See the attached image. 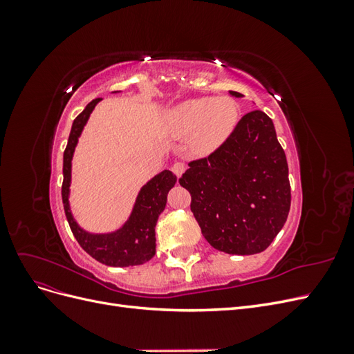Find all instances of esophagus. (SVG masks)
I'll return each mask as SVG.
<instances>
[{"mask_svg":"<svg viewBox=\"0 0 354 354\" xmlns=\"http://www.w3.org/2000/svg\"><path fill=\"white\" fill-rule=\"evenodd\" d=\"M171 169H173V173H174L177 177H180V176L183 174L185 171H186V165H185L183 162H176Z\"/></svg>","mask_w":354,"mask_h":354,"instance_id":"esophagus-1","label":"esophagus"}]
</instances>
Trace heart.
<instances>
[{"instance_id":"1","label":"heart","mask_w":354,"mask_h":354,"mask_svg":"<svg viewBox=\"0 0 354 354\" xmlns=\"http://www.w3.org/2000/svg\"><path fill=\"white\" fill-rule=\"evenodd\" d=\"M238 120V106L229 97L189 99L171 111L169 131L177 138H189L195 153L208 155L233 134Z\"/></svg>"}]
</instances>
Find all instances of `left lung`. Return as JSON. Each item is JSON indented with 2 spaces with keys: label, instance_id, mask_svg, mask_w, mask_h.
<instances>
[{
  "label": "left lung",
  "instance_id": "8db88e82",
  "mask_svg": "<svg viewBox=\"0 0 354 354\" xmlns=\"http://www.w3.org/2000/svg\"><path fill=\"white\" fill-rule=\"evenodd\" d=\"M178 181L190 192L203 238L226 254L264 251L291 207L286 156L273 121L261 111L246 113L227 140L208 158L190 162Z\"/></svg>",
  "mask_w": 354,
  "mask_h": 354
}]
</instances>
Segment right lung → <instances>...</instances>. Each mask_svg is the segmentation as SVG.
Listing matches in <instances>:
<instances>
[{
	"label": "right lung",
	"mask_w": 354,
	"mask_h": 354,
	"mask_svg": "<svg viewBox=\"0 0 354 354\" xmlns=\"http://www.w3.org/2000/svg\"><path fill=\"white\" fill-rule=\"evenodd\" d=\"M102 99L90 102L85 109L75 118L71 128L68 146L63 153V208L75 239L82 250L94 260L112 267L138 266L149 261L156 252L155 226L160 212L165 209L168 192L174 187L177 177L168 169L160 171L138 190L133 209L121 227L108 233H91L82 229L73 218L71 209V181H72V158L77 149L84 127L95 106Z\"/></svg>",
	"instance_id": "obj_1"
}]
</instances>
